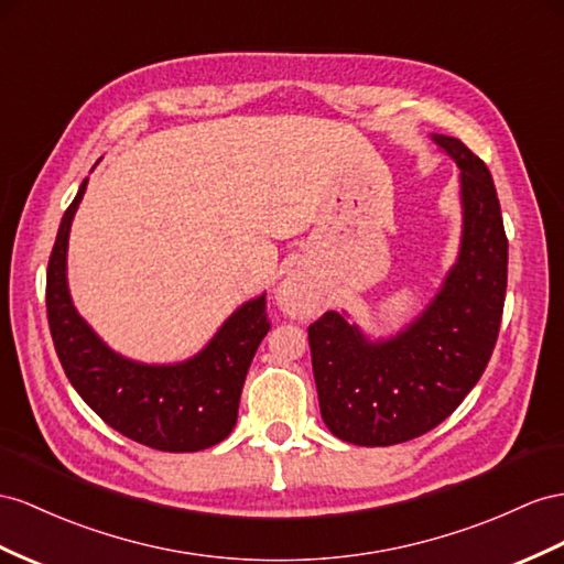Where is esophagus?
<instances>
[{
	"instance_id": "34e87169",
	"label": "esophagus",
	"mask_w": 564,
	"mask_h": 564,
	"mask_svg": "<svg viewBox=\"0 0 564 564\" xmlns=\"http://www.w3.org/2000/svg\"><path fill=\"white\" fill-rule=\"evenodd\" d=\"M300 293H307V285H305V281L291 279V281H285V283H283V295H300Z\"/></svg>"
}]
</instances>
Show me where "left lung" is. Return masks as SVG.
<instances>
[{"label":"left lung","instance_id":"1","mask_svg":"<svg viewBox=\"0 0 564 564\" xmlns=\"http://www.w3.org/2000/svg\"><path fill=\"white\" fill-rule=\"evenodd\" d=\"M462 169L465 236L431 307L398 338L371 345L338 312L310 328L312 369L326 426L355 445H395L438 426L481 379L494 355L508 236L488 166L465 142L433 135Z\"/></svg>","mask_w":564,"mask_h":564}]
</instances>
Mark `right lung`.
Wrapping results in <instances>:
<instances>
[{
  "instance_id": "obj_1",
  "label": "right lung",
  "mask_w": 564,
  "mask_h": 564,
  "mask_svg": "<svg viewBox=\"0 0 564 564\" xmlns=\"http://www.w3.org/2000/svg\"><path fill=\"white\" fill-rule=\"evenodd\" d=\"M70 202L47 264V319L70 386L90 410L126 438L162 453H195L221 443L238 420L245 377L269 334L267 297L242 305L191 362L144 367L111 352L70 305L66 245L83 199Z\"/></svg>"
}]
</instances>
